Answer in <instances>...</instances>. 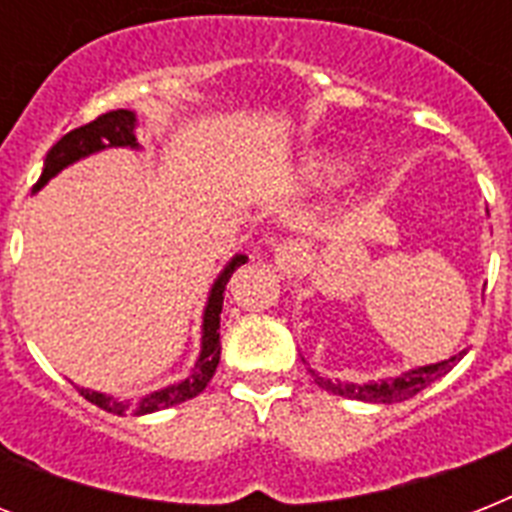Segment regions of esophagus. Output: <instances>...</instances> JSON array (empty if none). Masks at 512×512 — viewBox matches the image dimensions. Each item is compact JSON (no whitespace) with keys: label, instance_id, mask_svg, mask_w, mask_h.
<instances>
[{"label":"esophagus","instance_id":"1","mask_svg":"<svg viewBox=\"0 0 512 512\" xmlns=\"http://www.w3.org/2000/svg\"><path fill=\"white\" fill-rule=\"evenodd\" d=\"M273 260H276V268H279L284 276H295V273H300V268L305 265V260H308V249H305L303 241L289 239L276 247V255H273Z\"/></svg>","mask_w":512,"mask_h":512}]
</instances>
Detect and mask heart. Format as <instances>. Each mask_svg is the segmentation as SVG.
Returning <instances> with one entry per match:
<instances>
[{"mask_svg":"<svg viewBox=\"0 0 512 512\" xmlns=\"http://www.w3.org/2000/svg\"><path fill=\"white\" fill-rule=\"evenodd\" d=\"M313 170H316V175H319L321 180H332V183H335V180H342V177L348 175V167L340 162H335V159H319Z\"/></svg>","mask_w":512,"mask_h":512,"instance_id":"b5f03b06","label":"heart"}]
</instances>
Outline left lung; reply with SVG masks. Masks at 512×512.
Listing matches in <instances>:
<instances>
[{"instance_id":"1","label":"left lung","mask_w":512,"mask_h":512,"mask_svg":"<svg viewBox=\"0 0 512 512\" xmlns=\"http://www.w3.org/2000/svg\"><path fill=\"white\" fill-rule=\"evenodd\" d=\"M460 361V356H452L449 361H441V364L433 366H420V369H412V372L401 374L396 380H382V382H369V385H353V382H332L319 377L316 372H311L316 377L321 388L335 393L342 398H356V401H372V404H396V401H406V398L417 396L420 390H425L430 382H436L441 374H446L454 364Z\"/></svg>"}]
</instances>
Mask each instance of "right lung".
Returning <instances> with one entry per match:
<instances>
[{"instance_id":"add662e5","label":"right lung","mask_w":512,"mask_h":512,"mask_svg":"<svg viewBox=\"0 0 512 512\" xmlns=\"http://www.w3.org/2000/svg\"><path fill=\"white\" fill-rule=\"evenodd\" d=\"M132 127H135V114L127 111V108H116V111H106L100 114L98 119L76 127V130L66 132L63 138L55 143V146L47 151L44 156V170L42 177L36 180L34 191H39L52 175H58L63 167H68L76 159H82L87 154H95L100 148L106 146H135V135H132ZM247 263V257L239 255L233 257L228 268L220 273V279L215 281L212 287V295H209L207 311H204V337H201V356L196 361V369L188 380L170 385V388L156 390L151 396L135 398V401H116L111 396H103V393H95V390H79L90 404L100 406L111 414H151L159 412V409H167V406L183 404L188 398L199 396L201 390L207 388L212 374H215L217 364H220V311H223V297H225V284L231 279V273L239 268V265Z\"/></svg>"}]
</instances>
